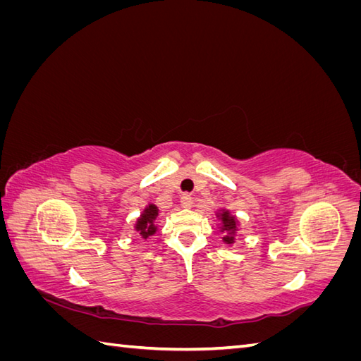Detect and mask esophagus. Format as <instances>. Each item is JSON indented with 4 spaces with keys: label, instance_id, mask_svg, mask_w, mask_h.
Masks as SVG:
<instances>
[{
    "label": "esophagus",
    "instance_id": "1",
    "mask_svg": "<svg viewBox=\"0 0 361 361\" xmlns=\"http://www.w3.org/2000/svg\"><path fill=\"white\" fill-rule=\"evenodd\" d=\"M180 206L182 207H191L192 206V197L190 194H182L180 197Z\"/></svg>",
    "mask_w": 361,
    "mask_h": 361
}]
</instances>
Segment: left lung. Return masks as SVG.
I'll return each instance as SVG.
<instances>
[{
  "label": "left lung",
  "mask_w": 361,
  "mask_h": 361,
  "mask_svg": "<svg viewBox=\"0 0 361 361\" xmlns=\"http://www.w3.org/2000/svg\"><path fill=\"white\" fill-rule=\"evenodd\" d=\"M215 215L218 220V231L223 233V243L226 245H233L236 243L239 227H241L239 218L226 207H218Z\"/></svg>",
  "instance_id": "left-lung-1"
}]
</instances>
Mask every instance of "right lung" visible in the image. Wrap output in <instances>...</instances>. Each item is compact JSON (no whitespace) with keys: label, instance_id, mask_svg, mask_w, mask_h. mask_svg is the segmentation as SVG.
<instances>
[{"label":"right lung","instance_id":"1","mask_svg":"<svg viewBox=\"0 0 361 361\" xmlns=\"http://www.w3.org/2000/svg\"><path fill=\"white\" fill-rule=\"evenodd\" d=\"M158 206L154 203H147L145 206L143 212L140 214V216L135 220L134 224V231L145 239L155 235L158 232V224H157V216H158Z\"/></svg>","mask_w":361,"mask_h":361}]
</instances>
